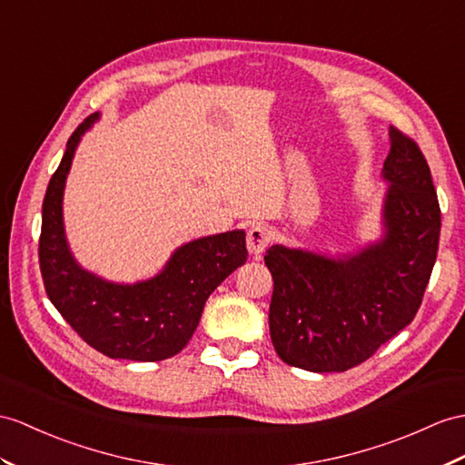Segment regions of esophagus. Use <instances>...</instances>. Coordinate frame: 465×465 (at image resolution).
<instances>
[{"instance_id": "esophagus-1", "label": "esophagus", "mask_w": 465, "mask_h": 465, "mask_svg": "<svg viewBox=\"0 0 465 465\" xmlns=\"http://www.w3.org/2000/svg\"><path fill=\"white\" fill-rule=\"evenodd\" d=\"M270 244V231L264 224H254L246 234V248L252 256L262 254Z\"/></svg>"}]
</instances>
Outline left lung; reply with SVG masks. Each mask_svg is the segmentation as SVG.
<instances>
[{"label": "left lung", "mask_w": 465, "mask_h": 465, "mask_svg": "<svg viewBox=\"0 0 465 465\" xmlns=\"http://www.w3.org/2000/svg\"><path fill=\"white\" fill-rule=\"evenodd\" d=\"M377 241L347 254L274 244L270 337L284 363L312 372L361 365L420 308L436 262L440 205L424 155L391 126Z\"/></svg>", "instance_id": "obj_1"}]
</instances>
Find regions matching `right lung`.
Instances as JSON below:
<instances>
[{"label":"right lung","mask_w":465,"mask_h":465,"mask_svg":"<svg viewBox=\"0 0 465 465\" xmlns=\"http://www.w3.org/2000/svg\"><path fill=\"white\" fill-rule=\"evenodd\" d=\"M98 118L88 116L74 130L45 193L39 239L45 290L73 330L102 355L163 361L189 343L207 298L246 262V234L229 231L181 244L155 276L134 284L83 268L64 234L63 195L76 147Z\"/></svg>","instance_id":"right-lung-1"}]
</instances>
